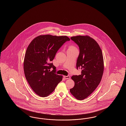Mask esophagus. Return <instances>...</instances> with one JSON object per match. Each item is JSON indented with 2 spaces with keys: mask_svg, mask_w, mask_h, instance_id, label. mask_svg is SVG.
<instances>
[{
  "mask_svg": "<svg viewBox=\"0 0 126 126\" xmlns=\"http://www.w3.org/2000/svg\"><path fill=\"white\" fill-rule=\"evenodd\" d=\"M64 78H65V79H69V78H70V77L69 76H64Z\"/></svg>",
  "mask_w": 126,
  "mask_h": 126,
  "instance_id": "1",
  "label": "esophagus"
}]
</instances>
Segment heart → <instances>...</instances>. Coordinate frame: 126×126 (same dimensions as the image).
Returning a JSON list of instances; mask_svg holds the SVG:
<instances>
[{
    "instance_id": "heart-1",
    "label": "heart",
    "mask_w": 126,
    "mask_h": 126,
    "mask_svg": "<svg viewBox=\"0 0 126 126\" xmlns=\"http://www.w3.org/2000/svg\"><path fill=\"white\" fill-rule=\"evenodd\" d=\"M74 47H73V46H70L69 48H75Z\"/></svg>"
}]
</instances>
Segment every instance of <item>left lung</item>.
Segmentation results:
<instances>
[{
	"label": "left lung",
	"instance_id": "obj_1",
	"mask_svg": "<svg viewBox=\"0 0 126 126\" xmlns=\"http://www.w3.org/2000/svg\"><path fill=\"white\" fill-rule=\"evenodd\" d=\"M70 39L79 46L77 68L82 71L81 75L71 77L75 86L70 92L77 99L83 100L95 90L101 81L104 70L103 55L98 43L90 36L79 35Z\"/></svg>",
	"mask_w": 126,
	"mask_h": 126
}]
</instances>
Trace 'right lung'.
I'll return each mask as SVG.
<instances>
[{"mask_svg":"<svg viewBox=\"0 0 126 126\" xmlns=\"http://www.w3.org/2000/svg\"><path fill=\"white\" fill-rule=\"evenodd\" d=\"M69 40L66 36L41 35L32 40L27 48L24 61V75L30 87L39 96H48L62 81V76L55 73L56 67L51 62L59 48Z\"/></svg>","mask_w":126,"mask_h":126,"instance_id":"add662e5","label":"right lung"}]
</instances>
